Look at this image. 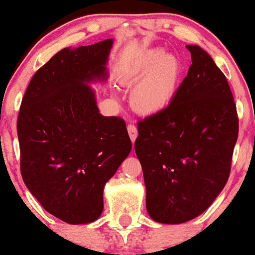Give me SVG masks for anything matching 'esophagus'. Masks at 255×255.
<instances>
[{
	"label": "esophagus",
	"instance_id": "1",
	"mask_svg": "<svg viewBox=\"0 0 255 255\" xmlns=\"http://www.w3.org/2000/svg\"><path fill=\"white\" fill-rule=\"evenodd\" d=\"M128 136H130L131 141H132V143H133V142H135L136 137H137V128H136V125L128 124Z\"/></svg>",
	"mask_w": 255,
	"mask_h": 255
}]
</instances>
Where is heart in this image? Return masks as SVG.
I'll list each match as a JSON object with an SVG mask.
<instances>
[{"mask_svg":"<svg viewBox=\"0 0 255 255\" xmlns=\"http://www.w3.org/2000/svg\"><path fill=\"white\" fill-rule=\"evenodd\" d=\"M182 75V63L161 48L146 50L127 72V82L136 83L131 103L142 114L162 112L171 103Z\"/></svg>","mask_w":255,"mask_h":255,"instance_id":"heart-1","label":"heart"}]
</instances>
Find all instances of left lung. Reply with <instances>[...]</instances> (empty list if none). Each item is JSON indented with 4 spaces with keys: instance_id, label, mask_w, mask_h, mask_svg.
<instances>
[{
    "instance_id": "8db88e82",
    "label": "left lung",
    "mask_w": 255,
    "mask_h": 255,
    "mask_svg": "<svg viewBox=\"0 0 255 255\" xmlns=\"http://www.w3.org/2000/svg\"><path fill=\"white\" fill-rule=\"evenodd\" d=\"M170 104L137 123L135 152L146 208L160 223L178 224L205 212L231 173L238 137L236 103L226 75L198 45Z\"/></svg>"
}]
</instances>
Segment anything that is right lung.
Here are the masks:
<instances>
[{
    "mask_svg": "<svg viewBox=\"0 0 255 255\" xmlns=\"http://www.w3.org/2000/svg\"><path fill=\"white\" fill-rule=\"evenodd\" d=\"M113 39L64 48L33 75L17 119L21 175L48 213L97 221L104 186L131 151L122 118L103 117L88 83L107 79Z\"/></svg>",
    "mask_w": 255,
    "mask_h": 255,
    "instance_id": "1",
    "label": "right lung"
}]
</instances>
